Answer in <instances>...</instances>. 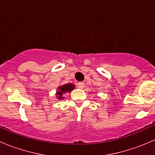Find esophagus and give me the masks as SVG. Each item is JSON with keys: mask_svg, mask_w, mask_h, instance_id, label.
<instances>
[{"mask_svg": "<svg viewBox=\"0 0 155 155\" xmlns=\"http://www.w3.org/2000/svg\"><path fill=\"white\" fill-rule=\"evenodd\" d=\"M77 86H78V87H79V88L82 89L84 87H85V83H84V82H79V83L77 84Z\"/></svg>", "mask_w": 155, "mask_h": 155, "instance_id": "obj_1", "label": "esophagus"}]
</instances>
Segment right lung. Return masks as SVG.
<instances>
[{
    "label": "right lung",
    "mask_w": 155,
    "mask_h": 155,
    "mask_svg": "<svg viewBox=\"0 0 155 155\" xmlns=\"http://www.w3.org/2000/svg\"><path fill=\"white\" fill-rule=\"evenodd\" d=\"M74 88L75 85L73 83H68L64 84V85H60L59 87H58L57 91H56V97H57V99L59 100V101L64 100V94L66 93H70V92H71Z\"/></svg>",
    "instance_id": "right-lung-1"
}]
</instances>
